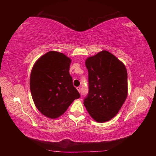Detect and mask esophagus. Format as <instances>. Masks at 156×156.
Segmentation results:
<instances>
[{
  "label": "esophagus",
  "instance_id": "34e87169",
  "mask_svg": "<svg viewBox=\"0 0 156 156\" xmlns=\"http://www.w3.org/2000/svg\"><path fill=\"white\" fill-rule=\"evenodd\" d=\"M77 90L79 91V93H81V88H80V87H78Z\"/></svg>",
  "mask_w": 156,
  "mask_h": 156
}]
</instances>
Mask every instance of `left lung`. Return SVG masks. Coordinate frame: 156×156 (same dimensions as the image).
I'll return each mask as SVG.
<instances>
[{"mask_svg": "<svg viewBox=\"0 0 156 156\" xmlns=\"http://www.w3.org/2000/svg\"><path fill=\"white\" fill-rule=\"evenodd\" d=\"M85 65L89 93L84 105L96 122H107L117 114L127 96L126 69L107 51L88 58Z\"/></svg>", "mask_w": 156, "mask_h": 156, "instance_id": "left-lung-1", "label": "left lung"}]
</instances>
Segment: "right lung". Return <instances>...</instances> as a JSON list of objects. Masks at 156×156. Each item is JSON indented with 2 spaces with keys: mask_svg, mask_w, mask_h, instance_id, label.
<instances>
[{
  "mask_svg": "<svg viewBox=\"0 0 156 156\" xmlns=\"http://www.w3.org/2000/svg\"><path fill=\"white\" fill-rule=\"evenodd\" d=\"M71 60L62 53L49 51L34 64L30 90L37 109L50 118L64 113L80 97L69 74Z\"/></svg>",
  "mask_w": 156,
  "mask_h": 156,
  "instance_id": "right-lung-1",
  "label": "right lung"
}]
</instances>
